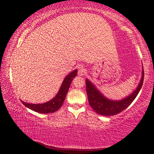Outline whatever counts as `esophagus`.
I'll return each instance as SVG.
<instances>
[{
  "instance_id": "obj_1",
  "label": "esophagus",
  "mask_w": 154,
  "mask_h": 154,
  "mask_svg": "<svg viewBox=\"0 0 154 154\" xmlns=\"http://www.w3.org/2000/svg\"><path fill=\"white\" fill-rule=\"evenodd\" d=\"M79 75H81V76H83V75H85L86 73H87V70H86V69L85 67H83V66H81L79 67Z\"/></svg>"
}]
</instances>
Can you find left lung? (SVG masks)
<instances>
[{
    "instance_id": "obj_1",
    "label": "left lung",
    "mask_w": 154,
    "mask_h": 154,
    "mask_svg": "<svg viewBox=\"0 0 154 154\" xmlns=\"http://www.w3.org/2000/svg\"><path fill=\"white\" fill-rule=\"evenodd\" d=\"M143 81H144V70L142 71V79L137 89L130 95L123 100L121 101H113L109 100L103 96L100 92L94 87L93 84L86 79V91H87L90 106L94 109L96 113L102 116H109L119 113L128 108L136 98L142 88Z\"/></svg>"
}]
</instances>
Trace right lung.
Segmentation results:
<instances>
[{
	"instance_id": "obj_1",
	"label": "right lung",
	"mask_w": 154,
	"mask_h": 154,
	"mask_svg": "<svg viewBox=\"0 0 154 154\" xmlns=\"http://www.w3.org/2000/svg\"><path fill=\"white\" fill-rule=\"evenodd\" d=\"M77 69L73 71L69 75H67L65 78L64 81L61 85V88L59 90L58 93L49 102L43 103V104H29L22 102V104L26 106L27 108L31 109V110L35 111V112L41 113H53L54 111H57L61 106H62L63 103L65 100V97L68 92L69 88L70 87L71 83L73 79V78L76 76L77 75Z\"/></svg>"
}]
</instances>
